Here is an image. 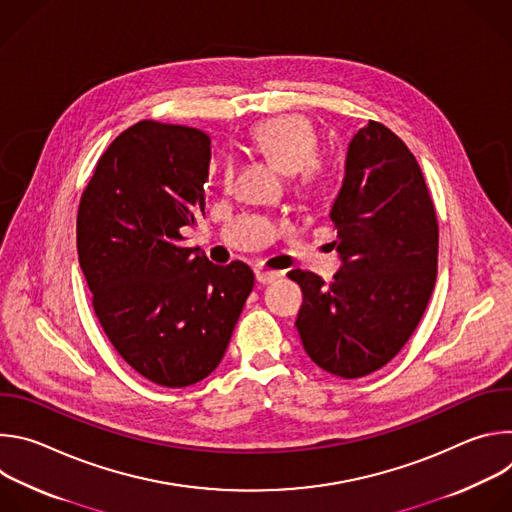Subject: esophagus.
I'll return each mask as SVG.
<instances>
[{
    "mask_svg": "<svg viewBox=\"0 0 512 512\" xmlns=\"http://www.w3.org/2000/svg\"><path fill=\"white\" fill-rule=\"evenodd\" d=\"M255 277L261 285H267V283H273L277 277H279V271H265V269H257L255 271Z\"/></svg>",
    "mask_w": 512,
    "mask_h": 512,
    "instance_id": "1",
    "label": "esophagus"
}]
</instances>
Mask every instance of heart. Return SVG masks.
I'll return each instance as SVG.
<instances>
[{
    "label": "heart",
    "mask_w": 512,
    "mask_h": 512,
    "mask_svg": "<svg viewBox=\"0 0 512 512\" xmlns=\"http://www.w3.org/2000/svg\"><path fill=\"white\" fill-rule=\"evenodd\" d=\"M251 148L283 174L298 172L306 184L316 182L324 172V164L316 156V131L302 115H277L261 121L251 131Z\"/></svg>",
    "instance_id": "b5f03b06"
}]
</instances>
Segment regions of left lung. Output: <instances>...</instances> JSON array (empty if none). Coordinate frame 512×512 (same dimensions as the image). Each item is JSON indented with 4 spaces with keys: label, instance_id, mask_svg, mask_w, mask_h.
Here are the masks:
<instances>
[{
    "label": "left lung",
    "instance_id": "8db88e82",
    "mask_svg": "<svg viewBox=\"0 0 512 512\" xmlns=\"http://www.w3.org/2000/svg\"><path fill=\"white\" fill-rule=\"evenodd\" d=\"M330 218L342 267L332 283L294 269L304 304L296 326L326 373L358 379L379 371L417 328L437 275V218L421 168L383 123L348 143Z\"/></svg>",
    "mask_w": 512,
    "mask_h": 512
}]
</instances>
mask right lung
I'll return each mask as SVG.
<instances>
[{"instance_id": "1", "label": "right lung", "mask_w": 512, "mask_h": 512, "mask_svg": "<svg viewBox=\"0 0 512 512\" xmlns=\"http://www.w3.org/2000/svg\"><path fill=\"white\" fill-rule=\"evenodd\" d=\"M210 137L139 121L113 139L77 216L79 263L121 358L162 387H188L223 360L255 275L214 265L182 231L204 214Z\"/></svg>"}]
</instances>
